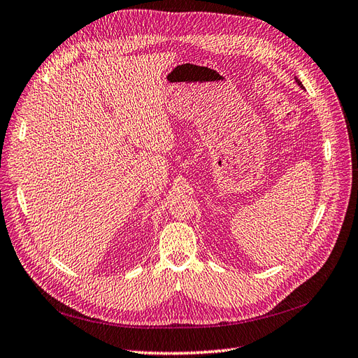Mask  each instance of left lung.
<instances>
[{"label":"left lung","instance_id":"obj_1","mask_svg":"<svg viewBox=\"0 0 358 358\" xmlns=\"http://www.w3.org/2000/svg\"><path fill=\"white\" fill-rule=\"evenodd\" d=\"M295 83H297V84H299V87H300V88H304V87H303V84L300 83V79H299V78H295Z\"/></svg>","mask_w":358,"mask_h":358}]
</instances>
